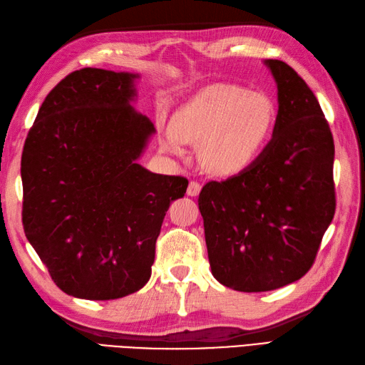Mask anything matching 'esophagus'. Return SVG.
I'll use <instances>...</instances> for the list:
<instances>
[{"label": "esophagus", "instance_id": "esophagus-1", "mask_svg": "<svg viewBox=\"0 0 365 365\" xmlns=\"http://www.w3.org/2000/svg\"><path fill=\"white\" fill-rule=\"evenodd\" d=\"M200 192H201V184L196 181H190L189 187H187V195L196 196V195H200Z\"/></svg>", "mask_w": 365, "mask_h": 365}]
</instances>
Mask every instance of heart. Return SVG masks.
<instances>
[{
  "label": "heart",
  "instance_id": "heart-1",
  "mask_svg": "<svg viewBox=\"0 0 365 365\" xmlns=\"http://www.w3.org/2000/svg\"><path fill=\"white\" fill-rule=\"evenodd\" d=\"M277 123V107L264 92L233 84L202 88L176 112L173 121L161 124V150L184 156L189 144L200 143L207 170L232 175L249 167L267 145Z\"/></svg>",
  "mask_w": 365,
  "mask_h": 365
}]
</instances>
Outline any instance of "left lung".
<instances>
[{"label": "left lung", "mask_w": 365, "mask_h": 365, "mask_svg": "<svg viewBox=\"0 0 365 365\" xmlns=\"http://www.w3.org/2000/svg\"><path fill=\"white\" fill-rule=\"evenodd\" d=\"M265 64L278 84L272 140L238 175L207 182L198 200L213 277L249 293L302 278L336 209L334 144L317 96L289 64Z\"/></svg>", "instance_id": "1"}]
</instances>
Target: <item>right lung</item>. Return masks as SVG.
Instances as JSON below:
<instances>
[{
  "instance_id": "right-lung-1",
  "label": "right lung",
  "mask_w": 365,
  "mask_h": 365,
  "mask_svg": "<svg viewBox=\"0 0 365 365\" xmlns=\"http://www.w3.org/2000/svg\"><path fill=\"white\" fill-rule=\"evenodd\" d=\"M136 76L93 67L68 73L24 143V233L53 282L75 298L118 299L143 289L165 212L189 185L136 163L155 133L129 104Z\"/></svg>"
}]
</instances>
